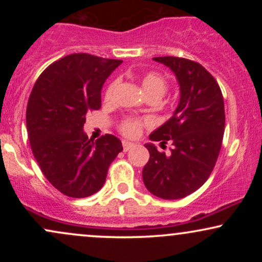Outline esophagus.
Segmentation results:
<instances>
[{
    "instance_id": "esophagus-1",
    "label": "esophagus",
    "mask_w": 262,
    "mask_h": 262,
    "mask_svg": "<svg viewBox=\"0 0 262 262\" xmlns=\"http://www.w3.org/2000/svg\"><path fill=\"white\" fill-rule=\"evenodd\" d=\"M133 146H134L133 143H129V141H125V140L123 141V150H124V151H128V150H130Z\"/></svg>"
}]
</instances>
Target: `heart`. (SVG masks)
<instances>
[{
    "instance_id": "heart-1",
    "label": "heart",
    "mask_w": 262,
    "mask_h": 262,
    "mask_svg": "<svg viewBox=\"0 0 262 262\" xmlns=\"http://www.w3.org/2000/svg\"><path fill=\"white\" fill-rule=\"evenodd\" d=\"M117 86V80L112 81L110 85L107 86L106 91H104V98L110 100L112 97L114 89ZM141 86H143L144 92L146 96L156 95L161 97L167 90V81L164 76L158 73H148L143 76L141 79ZM150 122L148 119H135V118H128L122 122L119 125V130L123 135L127 138H135L138 137L141 130L143 125H149Z\"/></svg>"
}]
</instances>
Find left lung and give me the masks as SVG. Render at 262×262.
<instances>
[{
	"label": "left lung",
	"mask_w": 262,
	"mask_h": 262,
	"mask_svg": "<svg viewBox=\"0 0 262 262\" xmlns=\"http://www.w3.org/2000/svg\"><path fill=\"white\" fill-rule=\"evenodd\" d=\"M180 85V102L173 116L150 134L161 146L172 143L169 155L145 144L150 159L143 181L154 196L179 200L197 191L208 180L223 141L225 114L221 87L202 65L192 60L161 56Z\"/></svg>",
	"instance_id": "obj_1"
}]
</instances>
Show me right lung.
I'll use <instances>...</instances> for the list:
<instances>
[{
	"label": "right lung",
	"mask_w": 262,
	"mask_h": 262,
	"mask_svg": "<svg viewBox=\"0 0 262 262\" xmlns=\"http://www.w3.org/2000/svg\"><path fill=\"white\" fill-rule=\"evenodd\" d=\"M122 60L77 53L53 62L38 77L26 122L41 172L58 191L74 198L100 191L111 162L123 150L112 134L93 141L83 132L86 114L101 108L104 81Z\"/></svg>",
	"instance_id": "add662e5"
}]
</instances>
